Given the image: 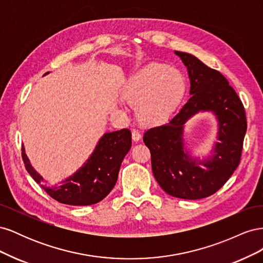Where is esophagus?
Segmentation results:
<instances>
[{"label":"esophagus","instance_id":"obj_1","mask_svg":"<svg viewBox=\"0 0 263 263\" xmlns=\"http://www.w3.org/2000/svg\"><path fill=\"white\" fill-rule=\"evenodd\" d=\"M132 138H133L134 141H138L141 138V134L137 129H134L132 132Z\"/></svg>","mask_w":263,"mask_h":263}]
</instances>
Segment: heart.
I'll return each mask as SVG.
<instances>
[{
    "mask_svg": "<svg viewBox=\"0 0 263 263\" xmlns=\"http://www.w3.org/2000/svg\"><path fill=\"white\" fill-rule=\"evenodd\" d=\"M184 76L160 62H151L133 73L124 86V97L135 105V114L144 125L162 124L184 100Z\"/></svg>",
    "mask_w": 263,
    "mask_h": 263,
    "instance_id": "b5f03b06",
    "label": "heart"
}]
</instances>
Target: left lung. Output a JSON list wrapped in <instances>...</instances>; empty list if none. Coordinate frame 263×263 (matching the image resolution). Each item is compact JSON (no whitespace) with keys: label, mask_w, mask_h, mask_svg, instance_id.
Segmentation results:
<instances>
[{"label":"left lung","mask_w":263,"mask_h":263,"mask_svg":"<svg viewBox=\"0 0 263 263\" xmlns=\"http://www.w3.org/2000/svg\"><path fill=\"white\" fill-rule=\"evenodd\" d=\"M187 68L192 95L168 124L148 129L144 142L151 154L154 176L165 193L184 200L208 197L225 184L240 162L247 130L245 108L227 79L194 55L174 51ZM218 117L220 140L201 162L184 150V124L198 111Z\"/></svg>","instance_id":"1"}]
</instances>
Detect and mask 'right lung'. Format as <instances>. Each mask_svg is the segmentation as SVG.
Instances as JSON below:
<instances>
[{"mask_svg":"<svg viewBox=\"0 0 263 263\" xmlns=\"http://www.w3.org/2000/svg\"><path fill=\"white\" fill-rule=\"evenodd\" d=\"M130 147L132 133L129 129L124 128L104 134L84 165L73 176L63 181L62 185L53 187L43 184L44 178L31 166L24 147H22V157L31 178L53 200L62 204L85 206L99 203L112 191L116 184L123 159Z\"/></svg>","mask_w":263,"mask_h":263,"instance_id":"obj_1","label":"right lung"}]
</instances>
